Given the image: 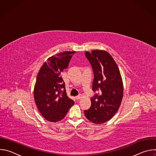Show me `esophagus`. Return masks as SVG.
I'll list each match as a JSON object with an SVG mask.
<instances>
[{
  "label": "esophagus",
  "instance_id": "34e87169",
  "mask_svg": "<svg viewBox=\"0 0 156 156\" xmlns=\"http://www.w3.org/2000/svg\"><path fill=\"white\" fill-rule=\"evenodd\" d=\"M81 98H82V95H81V94H79V95H78L77 96H76V99L77 100L80 99Z\"/></svg>",
  "mask_w": 156,
  "mask_h": 156
}]
</instances>
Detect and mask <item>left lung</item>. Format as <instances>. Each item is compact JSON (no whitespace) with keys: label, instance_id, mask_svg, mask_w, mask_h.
I'll return each instance as SVG.
<instances>
[{"label":"left lung","instance_id":"1","mask_svg":"<svg viewBox=\"0 0 156 156\" xmlns=\"http://www.w3.org/2000/svg\"><path fill=\"white\" fill-rule=\"evenodd\" d=\"M93 73V90L98 91L91 99V105L84 110L86 119L102 124L112 119L119 110L123 95L122 78L118 66L111 55L105 51L86 52Z\"/></svg>","mask_w":156,"mask_h":156}]
</instances>
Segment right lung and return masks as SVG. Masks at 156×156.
Listing matches in <instances>:
<instances>
[{
    "label": "right lung",
    "mask_w": 156,
    "mask_h": 156,
    "mask_svg": "<svg viewBox=\"0 0 156 156\" xmlns=\"http://www.w3.org/2000/svg\"><path fill=\"white\" fill-rule=\"evenodd\" d=\"M75 52L65 51L49 57L37 73L34 99L41 114L48 121L56 122L62 120L75 103L66 94L60 74L68 67Z\"/></svg>",
    "instance_id": "add662e5"
}]
</instances>
